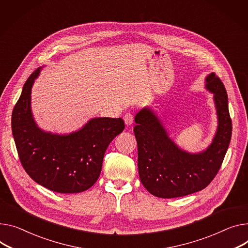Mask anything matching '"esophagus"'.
<instances>
[{"label":"esophagus","mask_w":248,"mask_h":248,"mask_svg":"<svg viewBox=\"0 0 248 248\" xmlns=\"http://www.w3.org/2000/svg\"><path fill=\"white\" fill-rule=\"evenodd\" d=\"M123 119H124V122H125L126 126H130L133 123V115L131 113H126Z\"/></svg>","instance_id":"34e87169"}]
</instances>
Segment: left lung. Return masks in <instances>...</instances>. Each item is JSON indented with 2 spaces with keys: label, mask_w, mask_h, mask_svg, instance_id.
Segmentation results:
<instances>
[{
  "label": "left lung",
  "mask_w": 248,
  "mask_h": 248,
  "mask_svg": "<svg viewBox=\"0 0 248 248\" xmlns=\"http://www.w3.org/2000/svg\"><path fill=\"white\" fill-rule=\"evenodd\" d=\"M204 88L214 94L217 128L206 149L190 153L170 137L163 120L146 106L135 116L138 170L150 194L173 199L194 194L211 183L221 166L232 138V119L224 85L215 72L205 78Z\"/></svg>",
  "instance_id": "left-lung-1"
}]
</instances>
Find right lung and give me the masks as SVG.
I'll return each instance as SVG.
<instances>
[{"mask_svg": "<svg viewBox=\"0 0 248 248\" xmlns=\"http://www.w3.org/2000/svg\"><path fill=\"white\" fill-rule=\"evenodd\" d=\"M43 67L26 81L12 114V131L18 157L28 175L61 194L81 193L99 178L105 151L124 130L121 118H91L69 134L37 126L31 111V88Z\"/></svg>", "mask_w": 248, "mask_h": 248, "instance_id": "add662e5", "label": "right lung"}]
</instances>
